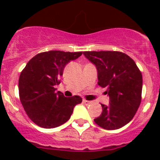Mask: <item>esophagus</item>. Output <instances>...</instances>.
I'll list each match as a JSON object with an SVG mask.
<instances>
[{"label":"esophagus","mask_w":160,"mask_h":160,"mask_svg":"<svg viewBox=\"0 0 160 160\" xmlns=\"http://www.w3.org/2000/svg\"><path fill=\"white\" fill-rule=\"evenodd\" d=\"M83 103H84V104H85V105H90V104H91V101H90V100H83Z\"/></svg>","instance_id":"esophagus-1"}]
</instances>
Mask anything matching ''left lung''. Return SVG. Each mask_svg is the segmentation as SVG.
Instances as JSON below:
<instances>
[{"label": "left lung", "mask_w": 160, "mask_h": 160, "mask_svg": "<svg viewBox=\"0 0 160 160\" xmlns=\"http://www.w3.org/2000/svg\"><path fill=\"white\" fill-rule=\"evenodd\" d=\"M83 55L97 70L98 85L106 87L109 105H102V113L94 119L108 130L127 124L141 102L142 74L129 55L119 51H85Z\"/></svg>", "instance_id": "left-lung-1"}]
</instances>
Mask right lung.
<instances>
[{
  "label": "right lung",
  "mask_w": 160,
  "mask_h": 160,
  "mask_svg": "<svg viewBox=\"0 0 160 160\" xmlns=\"http://www.w3.org/2000/svg\"><path fill=\"white\" fill-rule=\"evenodd\" d=\"M81 55L60 51L42 52L34 56L21 73L20 100L29 118L38 126L51 129L65 124L74 107L82 102L80 96L65 97L55 89L65 65Z\"/></svg>",
  "instance_id": "obj_1"
}]
</instances>
